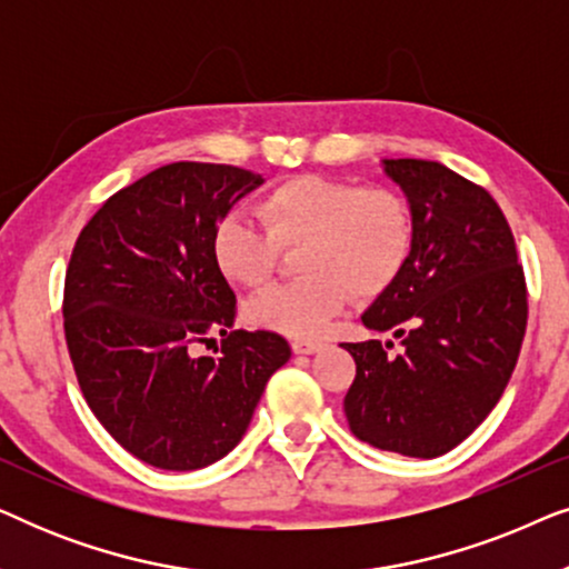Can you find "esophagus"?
Returning a JSON list of instances; mask_svg holds the SVG:
<instances>
[{
	"label": "esophagus",
	"instance_id": "34e87169",
	"mask_svg": "<svg viewBox=\"0 0 569 569\" xmlns=\"http://www.w3.org/2000/svg\"><path fill=\"white\" fill-rule=\"evenodd\" d=\"M323 345L321 341H308V339H295L292 341V352L295 355H316L321 352Z\"/></svg>",
	"mask_w": 569,
	"mask_h": 569
}]
</instances>
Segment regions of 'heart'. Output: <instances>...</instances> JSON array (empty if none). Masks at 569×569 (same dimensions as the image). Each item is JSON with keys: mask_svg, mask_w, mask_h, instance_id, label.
<instances>
[{"mask_svg": "<svg viewBox=\"0 0 569 569\" xmlns=\"http://www.w3.org/2000/svg\"><path fill=\"white\" fill-rule=\"evenodd\" d=\"M259 220L230 214L212 232L220 274L243 287L267 282L279 248H298L300 279L271 284L246 306L248 321L287 337H321L349 292L376 298L393 284L415 243L409 201L383 186L321 176L287 178L256 204Z\"/></svg>", "mask_w": 569, "mask_h": 569, "instance_id": "b5f03b06", "label": "heart"}]
</instances>
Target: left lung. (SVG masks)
Segmentation results:
<instances>
[{
    "instance_id": "8db88e82",
    "label": "left lung",
    "mask_w": 569,
    "mask_h": 569,
    "mask_svg": "<svg viewBox=\"0 0 569 569\" xmlns=\"http://www.w3.org/2000/svg\"><path fill=\"white\" fill-rule=\"evenodd\" d=\"M415 217L401 274L362 313L393 331L345 345L357 376L345 415L357 438L411 458H438L485 422L516 370L528 298L516 240L481 186L435 160H383Z\"/></svg>"
}]
</instances>
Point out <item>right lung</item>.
Masks as SVG:
<instances>
[{"instance_id": "1", "label": "right lung", "mask_w": 569, "mask_h": 569, "mask_svg": "<svg viewBox=\"0 0 569 569\" xmlns=\"http://www.w3.org/2000/svg\"><path fill=\"white\" fill-rule=\"evenodd\" d=\"M263 178L236 166L170 162L116 191L77 238L64 333L82 396L139 461L193 471L251 425L267 380L290 360L271 331H232L236 292L212 232ZM223 337L217 358L192 355Z\"/></svg>"}]
</instances>
